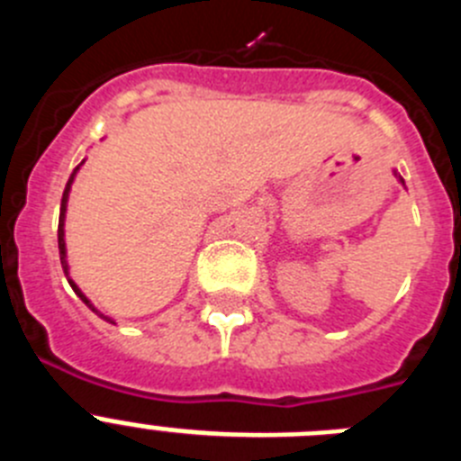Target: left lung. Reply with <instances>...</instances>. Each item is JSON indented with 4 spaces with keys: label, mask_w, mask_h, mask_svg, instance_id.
<instances>
[{
    "label": "left lung",
    "mask_w": 461,
    "mask_h": 461,
    "mask_svg": "<svg viewBox=\"0 0 461 461\" xmlns=\"http://www.w3.org/2000/svg\"><path fill=\"white\" fill-rule=\"evenodd\" d=\"M399 182H402V185H404V180H402V177H399Z\"/></svg>",
    "instance_id": "left-lung-1"
}]
</instances>
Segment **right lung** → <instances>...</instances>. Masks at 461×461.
<instances>
[{"instance_id":"1","label":"right lung","mask_w":461,"mask_h":461,"mask_svg":"<svg viewBox=\"0 0 461 461\" xmlns=\"http://www.w3.org/2000/svg\"><path fill=\"white\" fill-rule=\"evenodd\" d=\"M83 166V164H80ZM80 166H76V170H73L71 173V177H68V182H67V189H64V195H62V207H59V228H57V244H59V258H62V267H64V275H67V279H68V284H71V288L73 291H76V295L80 297V300H83L85 304H87L89 309H92L94 313H99L101 319H105V321H110L108 316H104V313L99 312V309L94 307L92 303H89L87 297H85V293L80 291L78 286H76V281L71 279V276H68V263H67V242H64V219H67V203H68V191H71V185H73V177H76V173H78V168ZM110 323H113V321H110Z\"/></svg>"}]
</instances>
